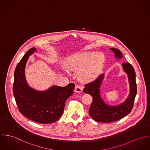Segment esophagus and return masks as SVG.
I'll return each mask as SVG.
<instances>
[{
    "label": "esophagus",
    "mask_w": 150,
    "mask_h": 150,
    "mask_svg": "<svg viewBox=\"0 0 150 150\" xmlns=\"http://www.w3.org/2000/svg\"><path fill=\"white\" fill-rule=\"evenodd\" d=\"M83 87L81 86H79V85H77L75 86V91L76 93H81L82 91H83Z\"/></svg>",
    "instance_id": "34e87169"
}]
</instances>
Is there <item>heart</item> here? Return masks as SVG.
<instances>
[{"label": "heart", "instance_id": "heart-1", "mask_svg": "<svg viewBox=\"0 0 150 150\" xmlns=\"http://www.w3.org/2000/svg\"><path fill=\"white\" fill-rule=\"evenodd\" d=\"M101 53L92 51L76 52L65 58L63 64L67 70L76 71L79 79L87 82L93 81L100 74L104 62Z\"/></svg>", "mask_w": 150, "mask_h": 150}]
</instances>
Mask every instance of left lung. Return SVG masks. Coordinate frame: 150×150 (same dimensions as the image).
Instances as JSON below:
<instances>
[{
	"instance_id": "obj_1",
	"label": "left lung",
	"mask_w": 150,
	"mask_h": 150,
	"mask_svg": "<svg viewBox=\"0 0 150 150\" xmlns=\"http://www.w3.org/2000/svg\"><path fill=\"white\" fill-rule=\"evenodd\" d=\"M115 53L116 59H122L123 55L120 50L110 48ZM123 71L127 74L129 86V93L122 103L116 105L106 103L101 97L100 86L104 79L105 74H102L94 82L85 85L83 92L93 97V102L89 109L91 117L98 122H110L117 121L129 114L132 108L137 93L136 74L132 66L128 63H122Z\"/></svg>"
}]
</instances>
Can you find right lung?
Wrapping results in <instances>:
<instances>
[{"mask_svg":"<svg viewBox=\"0 0 150 150\" xmlns=\"http://www.w3.org/2000/svg\"><path fill=\"white\" fill-rule=\"evenodd\" d=\"M35 48L28 50L17 64L14 71L13 94L20 113L40 124H50L62 116L67 98L72 95L74 83L66 87L53 85L47 90L40 91L30 87L26 81L25 69Z\"/></svg>","mask_w":150,"mask_h":150,"instance_id":"add662e5","label":"right lung"}]
</instances>
